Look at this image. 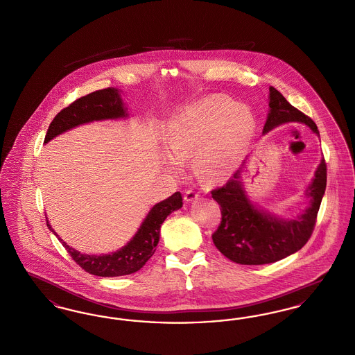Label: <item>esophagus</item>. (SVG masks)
<instances>
[{"instance_id":"1","label":"esophagus","mask_w":355,"mask_h":355,"mask_svg":"<svg viewBox=\"0 0 355 355\" xmlns=\"http://www.w3.org/2000/svg\"><path fill=\"white\" fill-rule=\"evenodd\" d=\"M198 197H200L198 191H196V190H193V189H189V190H186L185 196H184V198H185L186 202H193V201L198 200Z\"/></svg>"}]
</instances>
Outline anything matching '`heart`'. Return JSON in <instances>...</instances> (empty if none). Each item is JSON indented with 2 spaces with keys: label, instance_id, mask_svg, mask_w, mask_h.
Instances as JSON below:
<instances>
[{
  "label": "heart",
  "instance_id": "b5f03b06",
  "mask_svg": "<svg viewBox=\"0 0 355 355\" xmlns=\"http://www.w3.org/2000/svg\"><path fill=\"white\" fill-rule=\"evenodd\" d=\"M252 126V113L225 96L196 102L170 122L166 166L177 174L194 158V169L203 180H222L236 166Z\"/></svg>",
  "mask_w": 355,
  "mask_h": 355
}]
</instances>
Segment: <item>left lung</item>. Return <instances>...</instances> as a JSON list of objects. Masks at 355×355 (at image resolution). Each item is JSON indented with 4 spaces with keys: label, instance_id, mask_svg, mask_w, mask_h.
<instances>
[{
    "label": "left lung",
    "instance_id": "obj_1",
    "mask_svg": "<svg viewBox=\"0 0 355 355\" xmlns=\"http://www.w3.org/2000/svg\"><path fill=\"white\" fill-rule=\"evenodd\" d=\"M269 114L263 126V135L286 123L301 122L320 135L314 121L304 116L286 101L275 89L269 87ZM241 170L226 185L211 191V197L220 205L218 229L213 234L216 248L230 261L241 265H265L284 259L301 250L311 236L317 214L326 189V162L322 158L311 184L306 189L310 205L295 218L282 220L265 210L258 209L249 200L242 182Z\"/></svg>",
    "mask_w": 355,
    "mask_h": 355
}]
</instances>
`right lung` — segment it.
Returning <instances> with one entry per match:
<instances>
[{
	"label": "right lung",
	"instance_id": "add662e5",
	"mask_svg": "<svg viewBox=\"0 0 355 355\" xmlns=\"http://www.w3.org/2000/svg\"><path fill=\"white\" fill-rule=\"evenodd\" d=\"M126 110L128 109L123 106L119 89L107 87L93 92L70 103L68 107L62 109L54 117L44 142L48 144L54 137L83 123L102 119H126L129 116ZM181 207L182 196L180 191L159 203H155L141 223L135 236L123 248L114 253L101 255H89L74 250L54 233L49 222L46 223L54 236H58L74 262L85 271L97 277H119L139 270L150 259L159 241L161 225L169 214Z\"/></svg>",
	"mask_w": 355,
	"mask_h": 355
}]
</instances>
